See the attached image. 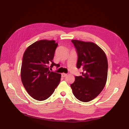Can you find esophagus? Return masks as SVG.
I'll return each instance as SVG.
<instances>
[{
  "instance_id": "1",
  "label": "esophagus",
  "mask_w": 129,
  "mask_h": 129,
  "mask_svg": "<svg viewBox=\"0 0 129 129\" xmlns=\"http://www.w3.org/2000/svg\"><path fill=\"white\" fill-rule=\"evenodd\" d=\"M67 76V74H65V73H62L61 74V77H65Z\"/></svg>"
}]
</instances>
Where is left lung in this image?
<instances>
[{"mask_svg":"<svg viewBox=\"0 0 129 129\" xmlns=\"http://www.w3.org/2000/svg\"><path fill=\"white\" fill-rule=\"evenodd\" d=\"M78 53L77 67L83 70L82 76L75 77L70 85L73 94L80 101L87 102L97 97L104 88L107 79L106 55L97 44L73 40Z\"/></svg>","mask_w":129,"mask_h":129,"instance_id":"1","label":"left lung"}]
</instances>
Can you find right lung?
Segmentation results:
<instances>
[{
  "label": "right lung",
  "instance_id": "obj_1",
  "mask_svg": "<svg viewBox=\"0 0 129 129\" xmlns=\"http://www.w3.org/2000/svg\"><path fill=\"white\" fill-rule=\"evenodd\" d=\"M58 44L54 40H42L34 42L25 50L21 77L23 85L29 95L38 101L46 100L59 85L61 74L51 72L56 66L52 61Z\"/></svg>",
  "mask_w": 129,
  "mask_h": 129
}]
</instances>
